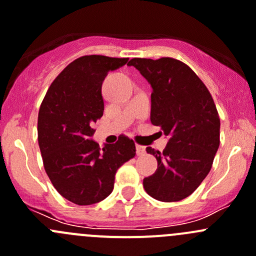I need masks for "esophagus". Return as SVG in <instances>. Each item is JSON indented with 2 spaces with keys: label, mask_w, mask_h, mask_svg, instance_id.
I'll return each mask as SVG.
<instances>
[{
  "label": "esophagus",
  "mask_w": 256,
  "mask_h": 256,
  "mask_svg": "<svg viewBox=\"0 0 256 256\" xmlns=\"http://www.w3.org/2000/svg\"><path fill=\"white\" fill-rule=\"evenodd\" d=\"M136 154L138 155H144L145 154V146L144 145H136Z\"/></svg>",
  "instance_id": "34e87169"
}]
</instances>
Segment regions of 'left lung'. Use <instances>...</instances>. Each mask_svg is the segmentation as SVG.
Returning a JSON list of instances; mask_svg holds the SVG:
<instances>
[{
    "label": "left lung",
    "instance_id": "1",
    "mask_svg": "<svg viewBox=\"0 0 256 256\" xmlns=\"http://www.w3.org/2000/svg\"><path fill=\"white\" fill-rule=\"evenodd\" d=\"M128 66L152 84L150 121L169 138L163 152L146 148L156 158L158 169L144 179L145 190L162 202L184 200L210 173L218 149L220 117L214 98L178 59L134 58Z\"/></svg>",
    "mask_w": 256,
    "mask_h": 256
}]
</instances>
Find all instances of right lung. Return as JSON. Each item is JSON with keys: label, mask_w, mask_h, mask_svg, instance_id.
<instances>
[{"label": "right lung", "mask_w": 256, "mask_h": 256, "mask_svg": "<svg viewBox=\"0 0 256 256\" xmlns=\"http://www.w3.org/2000/svg\"><path fill=\"white\" fill-rule=\"evenodd\" d=\"M128 58L84 56L52 80L38 116L42 163L59 194L80 206L97 204L111 194L114 174L136 155L135 142L120 135L104 148L90 140L93 122L104 114L102 82Z\"/></svg>", "instance_id": "1"}]
</instances>
